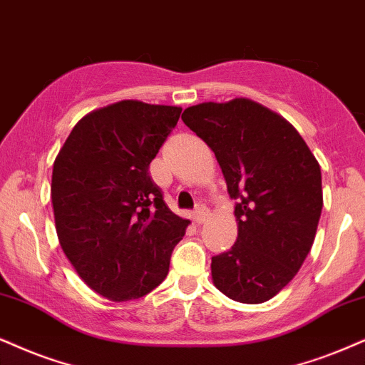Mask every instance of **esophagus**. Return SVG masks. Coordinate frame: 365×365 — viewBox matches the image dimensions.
<instances>
[{
    "label": "esophagus",
    "instance_id": "34e87169",
    "mask_svg": "<svg viewBox=\"0 0 365 365\" xmlns=\"http://www.w3.org/2000/svg\"><path fill=\"white\" fill-rule=\"evenodd\" d=\"M208 217H210V210L206 208V206L200 205V206H197V208L195 210V217H192V218H195L196 223L201 225V223H205L206 220H208Z\"/></svg>",
    "mask_w": 365,
    "mask_h": 365
}]
</instances>
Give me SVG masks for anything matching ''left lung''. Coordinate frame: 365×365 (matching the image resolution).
I'll return each mask as SVG.
<instances>
[{
	"mask_svg": "<svg viewBox=\"0 0 365 365\" xmlns=\"http://www.w3.org/2000/svg\"><path fill=\"white\" fill-rule=\"evenodd\" d=\"M181 118L215 152L238 200L237 242L211 259L213 284L238 303L269 301L312 250L323 206L320 164L289 121L247 98L200 103Z\"/></svg>",
	"mask_w": 365,
	"mask_h": 365,
	"instance_id": "left-lung-1",
	"label": "left lung"
}]
</instances>
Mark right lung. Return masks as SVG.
I'll return each instance as SVG.
<instances>
[{
  "label": "right lung",
  "mask_w": 365,
  "mask_h": 365,
  "mask_svg": "<svg viewBox=\"0 0 365 365\" xmlns=\"http://www.w3.org/2000/svg\"><path fill=\"white\" fill-rule=\"evenodd\" d=\"M181 111L137 100L98 108L76 123L53 160L58 244L79 277L110 301L155 289L190 225L148 174Z\"/></svg>",
  "instance_id": "add662e5"
}]
</instances>
